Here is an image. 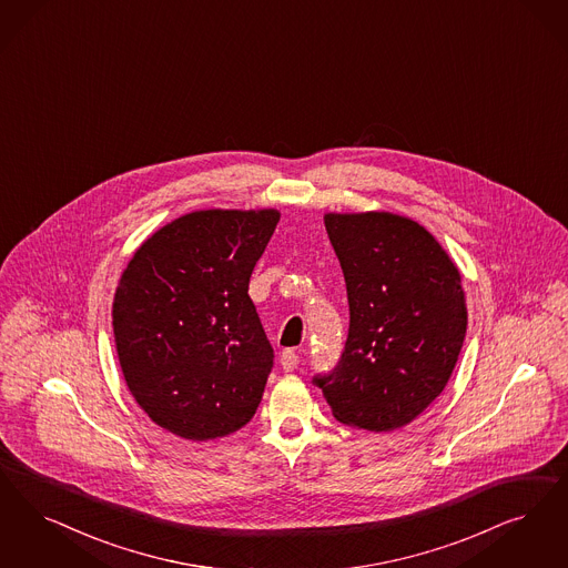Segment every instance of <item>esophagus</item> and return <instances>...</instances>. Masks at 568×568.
<instances>
[{"mask_svg":"<svg viewBox=\"0 0 568 568\" xmlns=\"http://www.w3.org/2000/svg\"><path fill=\"white\" fill-rule=\"evenodd\" d=\"M297 364H300V357H297V353H295V351L287 348V351H283V353H281V367H283L285 372H294Z\"/></svg>","mask_w":568,"mask_h":568,"instance_id":"esophagus-1","label":"esophagus"}]
</instances>
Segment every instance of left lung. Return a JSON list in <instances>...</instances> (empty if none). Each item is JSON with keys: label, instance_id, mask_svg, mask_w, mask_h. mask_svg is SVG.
<instances>
[{"label": "left lung", "instance_id": "left-lung-1", "mask_svg": "<svg viewBox=\"0 0 568 568\" xmlns=\"http://www.w3.org/2000/svg\"><path fill=\"white\" fill-rule=\"evenodd\" d=\"M348 295V336L317 374L334 416L365 432L414 420L448 385L467 332L460 274L432 234L393 213L325 215Z\"/></svg>", "mask_w": 568, "mask_h": 568}]
</instances>
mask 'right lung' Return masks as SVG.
Segmentation results:
<instances>
[{"instance_id": "1", "label": "right lung", "mask_w": 568, "mask_h": 568, "mask_svg": "<svg viewBox=\"0 0 568 568\" xmlns=\"http://www.w3.org/2000/svg\"><path fill=\"white\" fill-rule=\"evenodd\" d=\"M278 213L209 209L160 227L129 262L114 336L136 404L192 442L247 425L273 369L250 278Z\"/></svg>"}]
</instances>
